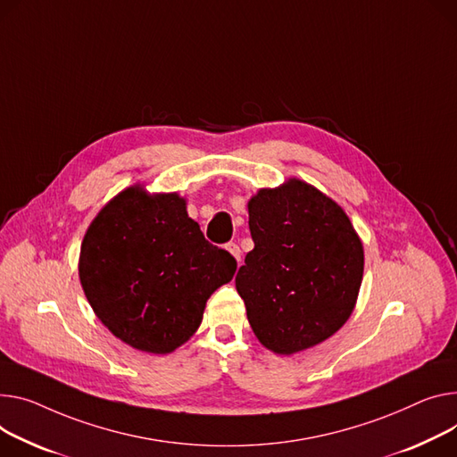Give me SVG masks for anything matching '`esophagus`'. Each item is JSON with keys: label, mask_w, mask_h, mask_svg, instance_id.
<instances>
[{"label": "esophagus", "mask_w": 457, "mask_h": 457, "mask_svg": "<svg viewBox=\"0 0 457 457\" xmlns=\"http://www.w3.org/2000/svg\"><path fill=\"white\" fill-rule=\"evenodd\" d=\"M226 250L235 257V261L240 264V261H242V252H240V248L235 245V242H229V245H226Z\"/></svg>", "instance_id": "34e87169"}]
</instances>
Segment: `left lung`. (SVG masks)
<instances>
[{
    "label": "left lung",
    "instance_id": "left-lung-1",
    "mask_svg": "<svg viewBox=\"0 0 457 457\" xmlns=\"http://www.w3.org/2000/svg\"><path fill=\"white\" fill-rule=\"evenodd\" d=\"M255 248L235 285L257 340L276 354L311 349L354 311L363 246L347 212L314 186L288 178L248 202Z\"/></svg>",
    "mask_w": 457,
    "mask_h": 457
}]
</instances>
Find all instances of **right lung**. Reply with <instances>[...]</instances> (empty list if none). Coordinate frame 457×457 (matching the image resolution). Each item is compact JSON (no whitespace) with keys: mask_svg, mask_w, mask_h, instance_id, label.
Here are the masks:
<instances>
[{"mask_svg":"<svg viewBox=\"0 0 457 457\" xmlns=\"http://www.w3.org/2000/svg\"><path fill=\"white\" fill-rule=\"evenodd\" d=\"M237 261L209 245L178 193L136 184L91 220L79 278L96 316L127 345L167 354L202 323L211 294L233 279Z\"/></svg>","mask_w":457,"mask_h":457,"instance_id":"1","label":"right lung"}]
</instances>
